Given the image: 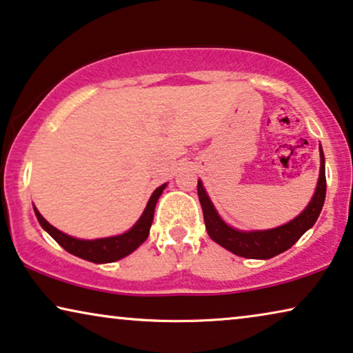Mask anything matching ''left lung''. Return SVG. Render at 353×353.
I'll list each match as a JSON object with an SVG mask.
<instances>
[{
    "label": "left lung",
    "instance_id": "left-lung-1",
    "mask_svg": "<svg viewBox=\"0 0 353 353\" xmlns=\"http://www.w3.org/2000/svg\"><path fill=\"white\" fill-rule=\"evenodd\" d=\"M320 177L316 183V190L312 196V201L296 219L288 224L272 228V230L257 232H240L228 227L217 214L210 198H208L201 182L198 181V198H200L203 217L208 235L217 245L224 246L233 254L248 257V259H270V257L281 254L283 251L290 250L309 228L319 219L321 208H323L326 196V174H325V157L320 147Z\"/></svg>",
    "mask_w": 353,
    "mask_h": 353
}]
</instances>
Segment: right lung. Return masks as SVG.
<instances>
[{"label":"right lung","instance_id":"obj_1","mask_svg":"<svg viewBox=\"0 0 353 353\" xmlns=\"http://www.w3.org/2000/svg\"><path fill=\"white\" fill-rule=\"evenodd\" d=\"M166 183L158 187L155 192L152 193L150 200L147 203L145 211L142 212L141 219L136 222L131 230L118 236L110 238H101V240H78V238L68 236L56 227H52L44 217L39 214L37 208H34V214H37L39 224L61 245L63 250L70 252L73 256L81 257L84 261L96 262V264H103V262H115L118 259L131 254L134 250H137L143 241L147 240L148 233H150V227L153 222V212H155V205L158 198L165 190Z\"/></svg>","mask_w":353,"mask_h":353}]
</instances>
